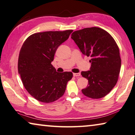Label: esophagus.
Instances as JSON below:
<instances>
[{
    "label": "esophagus",
    "mask_w": 135,
    "mask_h": 135,
    "mask_svg": "<svg viewBox=\"0 0 135 135\" xmlns=\"http://www.w3.org/2000/svg\"><path fill=\"white\" fill-rule=\"evenodd\" d=\"M73 75H74V76H76V77H78L81 76L80 73H74V74Z\"/></svg>",
    "instance_id": "34e87169"
}]
</instances>
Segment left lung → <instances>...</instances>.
I'll return each mask as SVG.
<instances>
[{
  "mask_svg": "<svg viewBox=\"0 0 135 135\" xmlns=\"http://www.w3.org/2000/svg\"><path fill=\"white\" fill-rule=\"evenodd\" d=\"M71 38L83 54L91 57L90 70L81 72L88 82L82 93L90 98H103L116 85L120 74L121 60L117 44L109 33L96 27L75 31Z\"/></svg>",
  "mask_w": 135,
  "mask_h": 135,
  "instance_id": "left-lung-1",
  "label": "left lung"
}]
</instances>
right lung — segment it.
Returning a JSON list of instances; mask_svg holds the SVG:
<instances>
[{"instance_id":"right-lung-1","label":"right lung","mask_w":135,"mask_h":135,"mask_svg":"<svg viewBox=\"0 0 135 135\" xmlns=\"http://www.w3.org/2000/svg\"><path fill=\"white\" fill-rule=\"evenodd\" d=\"M72 30L36 33L24 41L20 51L18 70L31 96L51 103L65 93L71 72L59 73L51 65L57 48L69 38Z\"/></svg>"}]
</instances>
